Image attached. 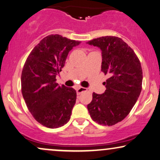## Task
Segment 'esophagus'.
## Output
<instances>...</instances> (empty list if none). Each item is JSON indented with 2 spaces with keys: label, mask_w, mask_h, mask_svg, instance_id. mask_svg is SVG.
I'll use <instances>...</instances> for the list:
<instances>
[{
  "label": "esophagus",
  "mask_w": 160,
  "mask_h": 160,
  "mask_svg": "<svg viewBox=\"0 0 160 160\" xmlns=\"http://www.w3.org/2000/svg\"><path fill=\"white\" fill-rule=\"evenodd\" d=\"M87 91V88H83V87H80V88H77V94L80 95L82 92H83V91Z\"/></svg>",
  "instance_id": "esophagus-1"
}]
</instances>
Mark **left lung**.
<instances>
[{"label": "left lung", "instance_id": "8db88e82", "mask_svg": "<svg viewBox=\"0 0 160 160\" xmlns=\"http://www.w3.org/2000/svg\"><path fill=\"white\" fill-rule=\"evenodd\" d=\"M102 50V72L109 74L105 93H93L88 112L93 121L112 126L126 118L142 90L141 64L134 50L116 37H102L87 42Z\"/></svg>", "mask_w": 160, "mask_h": 160}]
</instances>
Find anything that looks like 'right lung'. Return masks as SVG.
<instances>
[{
	"instance_id": "add662e5",
	"label": "right lung",
	"mask_w": 160,
	"mask_h": 160,
	"mask_svg": "<svg viewBox=\"0 0 160 160\" xmlns=\"http://www.w3.org/2000/svg\"><path fill=\"white\" fill-rule=\"evenodd\" d=\"M80 44L51 34L33 49L23 67L22 97L33 118L48 128L62 127L70 119L76 91L64 85L60 86L55 78L64 67L69 51Z\"/></svg>"
}]
</instances>
